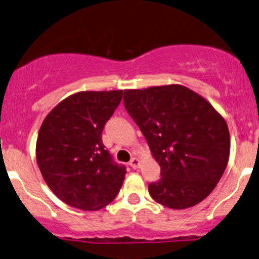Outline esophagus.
I'll return each instance as SVG.
<instances>
[{"mask_svg":"<svg viewBox=\"0 0 259 259\" xmlns=\"http://www.w3.org/2000/svg\"><path fill=\"white\" fill-rule=\"evenodd\" d=\"M130 165L132 166L133 169H138V167H139V165H140V160L138 158H132V159H131V162H130Z\"/></svg>","mask_w":259,"mask_h":259,"instance_id":"1","label":"esophagus"}]
</instances>
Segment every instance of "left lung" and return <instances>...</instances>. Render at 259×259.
<instances>
[{"mask_svg":"<svg viewBox=\"0 0 259 259\" xmlns=\"http://www.w3.org/2000/svg\"><path fill=\"white\" fill-rule=\"evenodd\" d=\"M123 105L160 166L162 177L149 184L151 197L171 209L206 199L230 157L224 117L202 96L179 84L125 90Z\"/></svg>","mask_w":259,"mask_h":259,"instance_id":"left-lung-1","label":"left lung"}]
</instances>
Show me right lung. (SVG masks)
I'll return each mask as SVG.
<instances>
[{"label": "right lung", "instance_id": "right-lung-1", "mask_svg": "<svg viewBox=\"0 0 259 259\" xmlns=\"http://www.w3.org/2000/svg\"><path fill=\"white\" fill-rule=\"evenodd\" d=\"M122 99V90L80 92L66 97L45 117L36 139V162L63 202L96 210L115 199L126 166L114 162L102 131Z\"/></svg>", "mask_w": 259, "mask_h": 259}]
</instances>
